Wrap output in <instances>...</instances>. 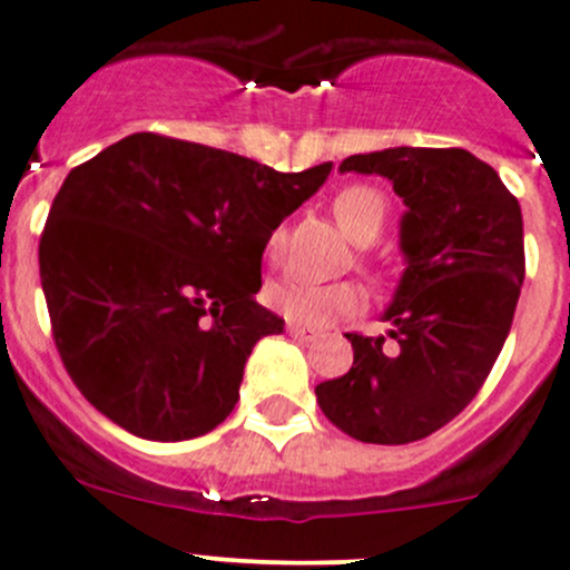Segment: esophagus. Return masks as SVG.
<instances>
[{
  "instance_id": "34e87169",
  "label": "esophagus",
  "mask_w": 570,
  "mask_h": 570,
  "mask_svg": "<svg viewBox=\"0 0 570 570\" xmlns=\"http://www.w3.org/2000/svg\"><path fill=\"white\" fill-rule=\"evenodd\" d=\"M287 334H291L293 340H298V343H315V340H318V332H313V328H304L298 324H287Z\"/></svg>"
}]
</instances>
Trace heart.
<instances>
[{"label": "heart", "instance_id": "1", "mask_svg": "<svg viewBox=\"0 0 570 570\" xmlns=\"http://www.w3.org/2000/svg\"><path fill=\"white\" fill-rule=\"evenodd\" d=\"M334 216L337 225L343 227L345 236L354 244H373L381 236L390 216V203H386L384 191L375 189L371 184H354L345 186L337 197H334ZM285 246V230H277L268 236V255L279 257ZM268 302L285 315L293 324H302L309 328H324L334 321L354 315L362 307V293L360 287L351 283H332V285H315L302 277H287L274 279L266 291Z\"/></svg>", "mask_w": 570, "mask_h": 570}]
</instances>
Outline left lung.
<instances>
[{
    "instance_id": "left-lung-1",
    "label": "left lung",
    "mask_w": 570,
    "mask_h": 570,
    "mask_svg": "<svg viewBox=\"0 0 570 570\" xmlns=\"http://www.w3.org/2000/svg\"><path fill=\"white\" fill-rule=\"evenodd\" d=\"M340 173L381 175L406 210L384 334H345L354 365L315 386L340 431L367 444L431 436L469 406L500 356L524 283V222L500 175L461 148H386Z\"/></svg>"
}]
</instances>
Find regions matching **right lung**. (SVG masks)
Wrapping results in <instances>:
<instances>
[{
	"label": "right lung",
	"instance_id": "add662e5",
	"mask_svg": "<svg viewBox=\"0 0 570 570\" xmlns=\"http://www.w3.org/2000/svg\"><path fill=\"white\" fill-rule=\"evenodd\" d=\"M328 173L158 134L70 169L40 236V283L81 395L139 439L214 431L257 340L285 326L255 298L268 236Z\"/></svg>",
	"mask_w": 570,
	"mask_h": 570
}]
</instances>
